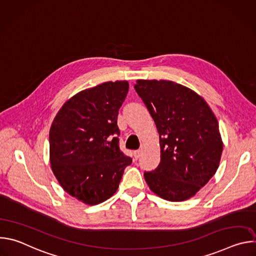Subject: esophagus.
<instances>
[{
  "instance_id": "34e87169",
  "label": "esophagus",
  "mask_w": 256,
  "mask_h": 256,
  "mask_svg": "<svg viewBox=\"0 0 256 256\" xmlns=\"http://www.w3.org/2000/svg\"><path fill=\"white\" fill-rule=\"evenodd\" d=\"M140 153H142V151H140V150H136V151L134 152V158H136V159H138V158H140Z\"/></svg>"
}]
</instances>
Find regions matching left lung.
I'll use <instances>...</instances> for the list:
<instances>
[{
	"label": "left lung",
	"mask_w": 256,
	"mask_h": 256,
	"mask_svg": "<svg viewBox=\"0 0 256 256\" xmlns=\"http://www.w3.org/2000/svg\"><path fill=\"white\" fill-rule=\"evenodd\" d=\"M134 90L153 118L161 161L144 171L150 190L169 202L194 196L214 175L223 142L216 116L192 90L165 80H138Z\"/></svg>",
	"instance_id": "left-lung-1"
}]
</instances>
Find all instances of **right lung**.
Returning <instances> with one entry per match:
<instances>
[{
	"instance_id": "1",
	"label": "right lung",
	"mask_w": 256,
	"mask_h": 256,
	"mask_svg": "<svg viewBox=\"0 0 256 256\" xmlns=\"http://www.w3.org/2000/svg\"><path fill=\"white\" fill-rule=\"evenodd\" d=\"M126 81L106 82L66 101L50 130V159L60 186L87 204L116 194L132 160L120 148L118 116Z\"/></svg>"
}]
</instances>
